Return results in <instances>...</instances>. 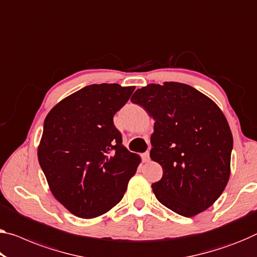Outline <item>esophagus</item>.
Returning <instances> with one entry per match:
<instances>
[{
  "mask_svg": "<svg viewBox=\"0 0 257 257\" xmlns=\"http://www.w3.org/2000/svg\"><path fill=\"white\" fill-rule=\"evenodd\" d=\"M149 160H151V156H149V153H145L142 154V161L144 162H149Z\"/></svg>",
  "mask_w": 257,
  "mask_h": 257,
  "instance_id": "34e87169",
  "label": "esophagus"
}]
</instances>
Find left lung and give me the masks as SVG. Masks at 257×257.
I'll use <instances>...</instances> for the list:
<instances>
[{
    "mask_svg": "<svg viewBox=\"0 0 257 257\" xmlns=\"http://www.w3.org/2000/svg\"><path fill=\"white\" fill-rule=\"evenodd\" d=\"M155 120L151 159L163 168L152 185L160 202L193 217L214 204L230 178L233 138L222 110L192 86L149 84L131 97Z\"/></svg>",
    "mask_w": 257,
    "mask_h": 257,
    "instance_id": "left-lung-1",
    "label": "left lung"
}]
</instances>
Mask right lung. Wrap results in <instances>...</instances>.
Wrapping results in <instances>:
<instances>
[{
  "label": "right lung",
  "instance_id": "add662e5",
  "mask_svg": "<svg viewBox=\"0 0 257 257\" xmlns=\"http://www.w3.org/2000/svg\"><path fill=\"white\" fill-rule=\"evenodd\" d=\"M134 88L86 86L55 105L43 123L39 163L53 195L80 218L115 207L140 164L113 125Z\"/></svg>",
  "mask_w": 257,
  "mask_h": 257
}]
</instances>
